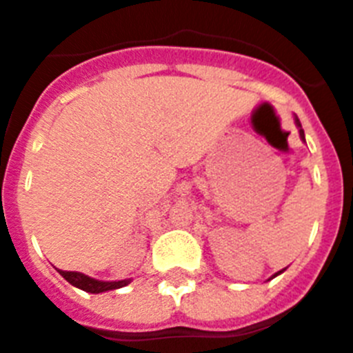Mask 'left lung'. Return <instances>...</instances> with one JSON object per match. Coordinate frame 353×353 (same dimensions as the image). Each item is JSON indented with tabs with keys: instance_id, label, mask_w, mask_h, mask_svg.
I'll return each instance as SVG.
<instances>
[{
	"instance_id": "obj_1",
	"label": "left lung",
	"mask_w": 353,
	"mask_h": 353,
	"mask_svg": "<svg viewBox=\"0 0 353 353\" xmlns=\"http://www.w3.org/2000/svg\"><path fill=\"white\" fill-rule=\"evenodd\" d=\"M295 123H297V128H299V134H301V138H303V140H304V131H303V125H301V122H299V118L297 117H295ZM284 272V270H281V272H277V273H275V275H273V277H277V275H279V273H283ZM272 277V279H273Z\"/></svg>"
}]
</instances>
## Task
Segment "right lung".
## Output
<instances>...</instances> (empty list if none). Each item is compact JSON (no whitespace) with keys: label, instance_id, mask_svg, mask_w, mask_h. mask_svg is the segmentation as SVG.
Returning <instances> with one entry per match:
<instances>
[{"label":"right lung","instance_id":"right-lung-1","mask_svg":"<svg viewBox=\"0 0 353 353\" xmlns=\"http://www.w3.org/2000/svg\"><path fill=\"white\" fill-rule=\"evenodd\" d=\"M61 277L70 283L76 288L83 290V292L89 293H101L109 292V290H118L128 286L131 283V279H123V281H97V279L89 277V275H83L80 272H63V270H58Z\"/></svg>","mask_w":353,"mask_h":353}]
</instances>
